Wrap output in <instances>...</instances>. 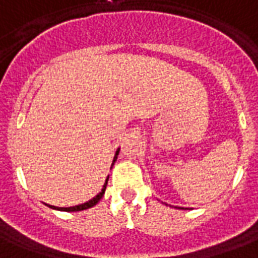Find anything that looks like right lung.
Here are the masks:
<instances>
[{
    "instance_id": "right-lung-1",
    "label": "right lung",
    "mask_w": 258,
    "mask_h": 258,
    "mask_svg": "<svg viewBox=\"0 0 258 258\" xmlns=\"http://www.w3.org/2000/svg\"><path fill=\"white\" fill-rule=\"evenodd\" d=\"M118 154H119V150L115 152V157H114V161H112V165H114V162L116 161V158H118ZM107 181H108V177H107L106 180V184L103 185V189H101V192H99L97 195H96L95 198L90 199V201H88V202H85V204L82 205H78V206H73V208H56V206H50V208L53 209H57V210H63V212H80V210H85V209H89L92 208V206H95L99 201H100L101 198H103V195H104V191H106V187H107Z\"/></svg>"
}]
</instances>
